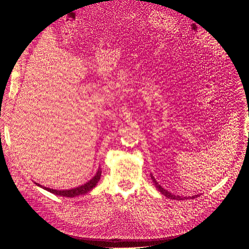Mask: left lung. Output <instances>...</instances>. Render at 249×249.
<instances>
[{
  "mask_svg": "<svg viewBox=\"0 0 249 249\" xmlns=\"http://www.w3.org/2000/svg\"><path fill=\"white\" fill-rule=\"evenodd\" d=\"M150 178H152V179H153V182H154V184H155V186H156V188L158 190H159L163 195H165V196L166 197H168V198H170V199H177V200H178V199H184V198H186V197H180V196H178V195H175V194H171L170 192H168L167 190H165L164 188L162 187V186H160L159 185V183L157 182V180L155 179V178L153 177V175H150ZM195 197H197V195H194V196H192L191 198H195Z\"/></svg>",
  "mask_w": 249,
  "mask_h": 249,
  "instance_id": "1",
  "label": "left lung"
}]
</instances>
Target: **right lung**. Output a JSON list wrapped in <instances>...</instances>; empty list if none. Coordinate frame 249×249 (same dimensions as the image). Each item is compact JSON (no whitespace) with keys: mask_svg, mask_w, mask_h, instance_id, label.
<instances>
[{"mask_svg":"<svg viewBox=\"0 0 249 249\" xmlns=\"http://www.w3.org/2000/svg\"><path fill=\"white\" fill-rule=\"evenodd\" d=\"M102 176V170L101 168H99L97 170L96 175L90 179L88 182L84 185L79 186L77 188H73V189H70V190H55V189H50V188H47L44 186H41L39 184H37L39 187L43 188L44 190H47L53 194H56V195H60V196H65V197H74V196H78V195H82V194H85L87 192H89L90 190H92L93 188L96 186L97 182H99L100 178Z\"/></svg>","mask_w":249,"mask_h":249,"instance_id":"right-lung-1","label":"right lung"}]
</instances>
